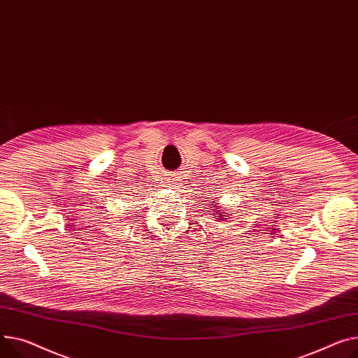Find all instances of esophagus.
<instances>
[{
	"label": "esophagus",
	"instance_id": "1",
	"mask_svg": "<svg viewBox=\"0 0 358 358\" xmlns=\"http://www.w3.org/2000/svg\"><path fill=\"white\" fill-rule=\"evenodd\" d=\"M178 181H180V180H178V177H171V178L169 180V182H170L171 185H176Z\"/></svg>",
	"mask_w": 358,
	"mask_h": 358
}]
</instances>
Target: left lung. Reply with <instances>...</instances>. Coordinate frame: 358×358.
Segmentation results:
<instances>
[{
  "label": "left lung",
  "mask_w": 358,
  "mask_h": 358,
  "mask_svg": "<svg viewBox=\"0 0 358 358\" xmlns=\"http://www.w3.org/2000/svg\"><path fill=\"white\" fill-rule=\"evenodd\" d=\"M211 203V201H210ZM213 206V208H211V211L210 213H213V216H214V219H217V220H222V222H224L229 216L227 214L220 208V206H217V203L216 204H211Z\"/></svg>",
  "instance_id": "8db88e82"
}]
</instances>
